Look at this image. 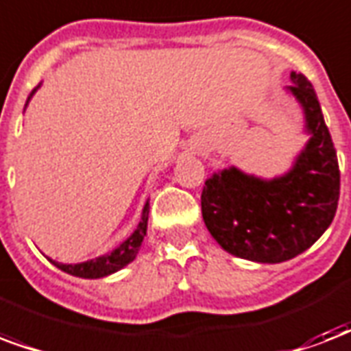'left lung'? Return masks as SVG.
Segmentation results:
<instances>
[{
    "label": "left lung",
    "mask_w": 351,
    "mask_h": 351,
    "mask_svg": "<svg viewBox=\"0 0 351 351\" xmlns=\"http://www.w3.org/2000/svg\"><path fill=\"white\" fill-rule=\"evenodd\" d=\"M287 88L306 114L311 134L293 169L263 180L230 167L206 180L202 219L213 239L237 258L258 263L293 259L324 234L335 217L341 171L317 93L306 75Z\"/></svg>",
    "instance_id": "obj_1"
}]
</instances>
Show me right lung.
Returning <instances> with one entry per match:
<instances>
[{
	"label": "right lung",
	"mask_w": 351,
	"mask_h": 351,
	"mask_svg": "<svg viewBox=\"0 0 351 351\" xmlns=\"http://www.w3.org/2000/svg\"><path fill=\"white\" fill-rule=\"evenodd\" d=\"M36 92V88H34L29 99L33 97V93ZM29 99H27V103H29ZM25 103V106H27ZM147 221H149V202L143 208V213H141V221L138 224V228L134 230V234L128 237L127 241H123L121 245L116 248V250H112V252L104 254L101 258L90 259V261H84V263H77V265H66V263H57V261H53L49 259L51 263L58 267L60 271L68 272L71 276L77 278H90V280H95V278H103L108 276V274H114L123 267H127L130 261H134V258L138 256L141 248V243H143V237L147 235Z\"/></svg>",
	"instance_id": "obj_1"
}]
</instances>
